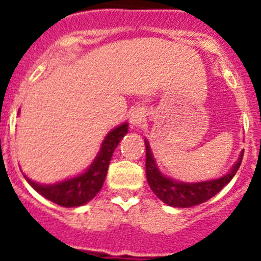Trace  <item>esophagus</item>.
<instances>
[{
  "label": "esophagus",
  "instance_id": "1",
  "mask_svg": "<svg viewBox=\"0 0 261 261\" xmlns=\"http://www.w3.org/2000/svg\"><path fill=\"white\" fill-rule=\"evenodd\" d=\"M144 121H145L144 111L137 110L135 111V112H132V115H130V124H132V126H140Z\"/></svg>",
  "mask_w": 261,
  "mask_h": 261
}]
</instances>
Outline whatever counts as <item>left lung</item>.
Returning <instances> with one entry per match:
<instances>
[{
  "label": "left lung",
  "mask_w": 261,
  "mask_h": 261,
  "mask_svg": "<svg viewBox=\"0 0 261 261\" xmlns=\"http://www.w3.org/2000/svg\"><path fill=\"white\" fill-rule=\"evenodd\" d=\"M145 146H146L147 183L159 200H162L165 204L174 208H191L212 199L234 177L243 158V151H242L238 161L230 168V171L218 179L184 183V181H177L171 177H167L159 171L147 140H145Z\"/></svg>",
  "instance_id": "obj_1"
}]
</instances>
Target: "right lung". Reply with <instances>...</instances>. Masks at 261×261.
<instances>
[{"label": "right lung", "instance_id": "obj_1", "mask_svg": "<svg viewBox=\"0 0 261 261\" xmlns=\"http://www.w3.org/2000/svg\"><path fill=\"white\" fill-rule=\"evenodd\" d=\"M126 133H128V123H124L112 129L103 140L100 150L96 154L93 163L89 166L86 171L77 176L55 184H40L29 179L24 174L23 176L36 192L60 206L74 208L85 205L90 200H93L103 187L112 154Z\"/></svg>", "mask_w": 261, "mask_h": 261}]
</instances>
